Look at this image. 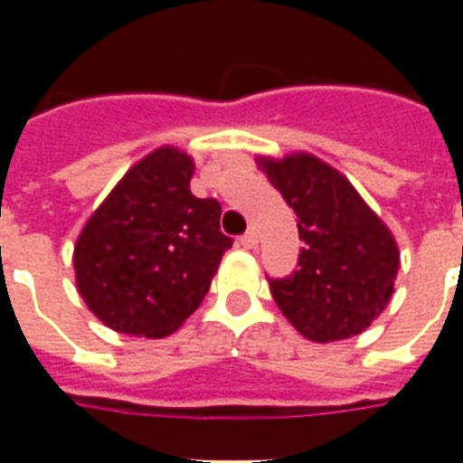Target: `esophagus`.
<instances>
[{
    "label": "esophagus",
    "mask_w": 463,
    "mask_h": 463,
    "mask_svg": "<svg viewBox=\"0 0 463 463\" xmlns=\"http://www.w3.org/2000/svg\"><path fill=\"white\" fill-rule=\"evenodd\" d=\"M241 245L242 248H245V250H252V248H255V245H258V235H255V232H245V235H242L241 238Z\"/></svg>",
    "instance_id": "34e87169"
}]
</instances>
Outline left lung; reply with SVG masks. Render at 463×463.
I'll return each mask as SVG.
<instances>
[{
    "label": "left lung",
    "mask_w": 463,
    "mask_h": 463,
    "mask_svg": "<svg viewBox=\"0 0 463 463\" xmlns=\"http://www.w3.org/2000/svg\"><path fill=\"white\" fill-rule=\"evenodd\" d=\"M295 215L302 250L290 278L270 280L272 300L310 342L364 332L392 300L399 270L394 235L330 163L298 151L255 158Z\"/></svg>",
    "instance_id": "1"
}]
</instances>
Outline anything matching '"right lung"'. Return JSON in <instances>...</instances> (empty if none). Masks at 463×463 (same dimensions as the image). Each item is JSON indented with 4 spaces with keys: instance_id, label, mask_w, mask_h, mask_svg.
Instances as JSON below:
<instances>
[{
    "instance_id": "obj_1",
    "label": "right lung",
    "mask_w": 463,
    "mask_h": 463,
    "mask_svg": "<svg viewBox=\"0 0 463 463\" xmlns=\"http://www.w3.org/2000/svg\"><path fill=\"white\" fill-rule=\"evenodd\" d=\"M195 163L161 146L133 163L74 245L76 290L106 327L168 337L198 310L232 241L221 203L195 198Z\"/></svg>"
}]
</instances>
